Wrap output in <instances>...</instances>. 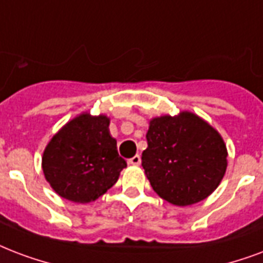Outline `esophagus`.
<instances>
[{
  "mask_svg": "<svg viewBox=\"0 0 263 263\" xmlns=\"http://www.w3.org/2000/svg\"><path fill=\"white\" fill-rule=\"evenodd\" d=\"M128 164H131V165H139L140 156H138V154H136V156H134L132 158H129V160H128Z\"/></svg>",
  "mask_w": 263,
  "mask_h": 263,
  "instance_id": "34e87169",
  "label": "esophagus"
}]
</instances>
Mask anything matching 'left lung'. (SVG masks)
I'll return each mask as SVG.
<instances>
[{
  "instance_id": "obj_1",
  "label": "left lung",
  "mask_w": 263,
  "mask_h": 263,
  "mask_svg": "<svg viewBox=\"0 0 263 263\" xmlns=\"http://www.w3.org/2000/svg\"><path fill=\"white\" fill-rule=\"evenodd\" d=\"M146 139L142 167L154 192L168 203H200L225 176V140L197 114L185 110L152 118Z\"/></svg>"
}]
</instances>
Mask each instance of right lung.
<instances>
[{"instance_id":"add662e5","label":"right lung","mask_w":263,"mask_h":263,"mask_svg":"<svg viewBox=\"0 0 263 263\" xmlns=\"http://www.w3.org/2000/svg\"><path fill=\"white\" fill-rule=\"evenodd\" d=\"M106 114H78L48 142L43 153L47 182L60 197L78 204L95 201L117 182L127 167L110 135Z\"/></svg>"}]
</instances>
